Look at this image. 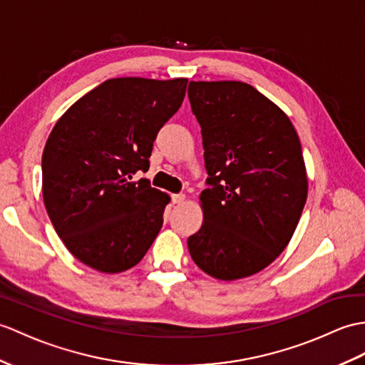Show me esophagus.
<instances>
[{
  "instance_id": "1",
  "label": "esophagus",
  "mask_w": 365,
  "mask_h": 365,
  "mask_svg": "<svg viewBox=\"0 0 365 365\" xmlns=\"http://www.w3.org/2000/svg\"><path fill=\"white\" fill-rule=\"evenodd\" d=\"M185 199V194H173V203H183Z\"/></svg>"
}]
</instances>
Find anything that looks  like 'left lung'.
<instances>
[{
  "label": "left lung",
  "mask_w": 365,
  "mask_h": 365,
  "mask_svg": "<svg viewBox=\"0 0 365 365\" xmlns=\"http://www.w3.org/2000/svg\"><path fill=\"white\" fill-rule=\"evenodd\" d=\"M188 96L208 173L190 255L224 282L255 275L289 244L308 197L299 135L282 108L245 82H190Z\"/></svg>",
  "instance_id": "left-lung-1"
}]
</instances>
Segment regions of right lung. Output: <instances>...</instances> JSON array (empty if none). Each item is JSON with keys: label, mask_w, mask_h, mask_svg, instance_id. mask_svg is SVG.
<instances>
[{"label": "right lung", "mask_w": 365, "mask_h": 365, "mask_svg": "<svg viewBox=\"0 0 365 365\" xmlns=\"http://www.w3.org/2000/svg\"><path fill=\"white\" fill-rule=\"evenodd\" d=\"M188 79H108L58 118L41 157L48 216L65 247L104 274L137 266L171 202L146 179L158 130L183 103Z\"/></svg>", "instance_id": "obj_1"}]
</instances>
